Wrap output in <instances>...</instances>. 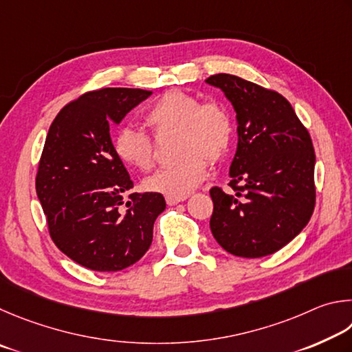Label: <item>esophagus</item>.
<instances>
[{
	"label": "esophagus",
	"mask_w": 352,
	"mask_h": 352,
	"mask_svg": "<svg viewBox=\"0 0 352 352\" xmlns=\"http://www.w3.org/2000/svg\"><path fill=\"white\" fill-rule=\"evenodd\" d=\"M186 199H187V196H166V198H165L166 204H168L170 207H171V206H176V204H179V202L186 201Z\"/></svg>",
	"instance_id": "34e87169"
}]
</instances>
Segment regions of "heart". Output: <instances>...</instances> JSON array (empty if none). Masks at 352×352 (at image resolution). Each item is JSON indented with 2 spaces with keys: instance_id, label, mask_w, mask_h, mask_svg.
Instances as JSON below:
<instances>
[{
  "instance_id": "1",
  "label": "heart",
  "mask_w": 352,
  "mask_h": 352,
  "mask_svg": "<svg viewBox=\"0 0 352 352\" xmlns=\"http://www.w3.org/2000/svg\"><path fill=\"white\" fill-rule=\"evenodd\" d=\"M156 134L176 133V156L170 166L160 168L144 181L148 192L166 196H187L207 176L208 162H219L229 153L233 122L221 103L206 102L187 91L171 89L160 96L144 116ZM117 157L142 171L154 160L151 139L133 126H122L114 138Z\"/></svg>"
}]
</instances>
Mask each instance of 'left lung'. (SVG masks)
Here are the masks:
<instances>
[{
    "label": "left lung",
    "mask_w": 352,
    "mask_h": 352,
    "mask_svg": "<svg viewBox=\"0 0 352 352\" xmlns=\"http://www.w3.org/2000/svg\"><path fill=\"white\" fill-rule=\"evenodd\" d=\"M206 83L224 92L238 125L229 171L233 193L210 190L212 233L232 255H272L312 217L316 153L311 135L278 92L232 74H217Z\"/></svg>",
    "instance_id": "obj_1"
}]
</instances>
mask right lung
Returning a JSON list of instances; mask_svg holds the SVG:
<instances>
[{"instance_id":"add662e5","label":"right lung","mask_w":352,"mask_h":352,"mask_svg":"<svg viewBox=\"0 0 352 352\" xmlns=\"http://www.w3.org/2000/svg\"><path fill=\"white\" fill-rule=\"evenodd\" d=\"M151 94L131 88L86 92L60 111L46 135L35 187L49 233L72 261L97 272L139 261L165 210L160 193L129 195L133 181L109 134L111 125ZM126 195L133 204L122 211Z\"/></svg>"}]
</instances>
